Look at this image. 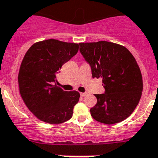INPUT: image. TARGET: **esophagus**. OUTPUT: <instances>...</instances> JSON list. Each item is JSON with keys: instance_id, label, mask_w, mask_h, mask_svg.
I'll use <instances>...</instances> for the list:
<instances>
[{"instance_id": "obj_1", "label": "esophagus", "mask_w": 158, "mask_h": 158, "mask_svg": "<svg viewBox=\"0 0 158 158\" xmlns=\"http://www.w3.org/2000/svg\"><path fill=\"white\" fill-rule=\"evenodd\" d=\"M87 95V93H81V96L84 97V96H85Z\"/></svg>"}]
</instances>
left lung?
<instances>
[{"label": "left lung", "instance_id": "1", "mask_svg": "<svg viewBox=\"0 0 158 158\" xmlns=\"http://www.w3.org/2000/svg\"><path fill=\"white\" fill-rule=\"evenodd\" d=\"M80 51L90 64L93 77L102 78L104 94H95L90 109L94 119L118 123L131 115L142 92V77L136 60L125 47L107 41L80 43Z\"/></svg>", "mask_w": 158, "mask_h": 158}]
</instances>
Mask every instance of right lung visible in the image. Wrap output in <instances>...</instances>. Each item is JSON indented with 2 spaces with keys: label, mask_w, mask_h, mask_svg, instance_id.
Here are the masks:
<instances>
[{
  "label": "right lung",
  "mask_w": 158,
  "mask_h": 158,
  "mask_svg": "<svg viewBox=\"0 0 158 158\" xmlns=\"http://www.w3.org/2000/svg\"><path fill=\"white\" fill-rule=\"evenodd\" d=\"M77 43L47 40L34 43L25 54L18 74L19 93L37 118L60 124L73 116L80 98L77 91L66 92L55 83V74L77 53Z\"/></svg>",
  "instance_id": "obj_1"
}]
</instances>
